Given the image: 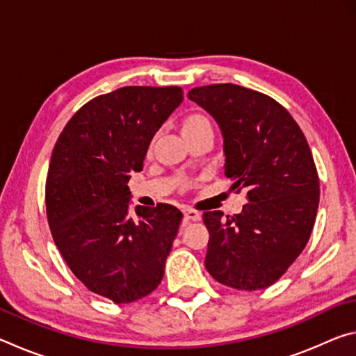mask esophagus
I'll return each mask as SVG.
<instances>
[{
    "mask_svg": "<svg viewBox=\"0 0 356 356\" xmlns=\"http://www.w3.org/2000/svg\"><path fill=\"white\" fill-rule=\"evenodd\" d=\"M184 215L186 220H191V221H201V218H202L201 212H197V210H193V209H185Z\"/></svg>",
    "mask_w": 356,
    "mask_h": 356,
    "instance_id": "obj_1",
    "label": "esophagus"
}]
</instances>
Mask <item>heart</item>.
I'll return each mask as SVG.
<instances>
[{
	"label": "heart",
	"instance_id": "heart-1",
	"mask_svg": "<svg viewBox=\"0 0 356 356\" xmlns=\"http://www.w3.org/2000/svg\"><path fill=\"white\" fill-rule=\"evenodd\" d=\"M206 124H209V120L204 116H201V114H190V116L185 118V120H184L182 130L197 127V125H206Z\"/></svg>",
	"mask_w": 356,
	"mask_h": 356
}]
</instances>
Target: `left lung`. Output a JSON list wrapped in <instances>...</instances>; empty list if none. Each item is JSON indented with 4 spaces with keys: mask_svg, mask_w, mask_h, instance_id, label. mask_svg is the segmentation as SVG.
I'll return each mask as SVG.
<instances>
[{
    "mask_svg": "<svg viewBox=\"0 0 356 356\" xmlns=\"http://www.w3.org/2000/svg\"><path fill=\"white\" fill-rule=\"evenodd\" d=\"M188 99L218 124L225 174L246 191L240 213L204 212L206 268L238 291L272 286L308 243L318 177L308 141L284 106L237 84L195 88Z\"/></svg>",
    "mask_w": 356,
    "mask_h": 356,
    "instance_id": "obj_1",
    "label": "left lung"
}]
</instances>
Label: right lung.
<instances>
[{
	"mask_svg": "<svg viewBox=\"0 0 356 356\" xmlns=\"http://www.w3.org/2000/svg\"><path fill=\"white\" fill-rule=\"evenodd\" d=\"M184 102L177 86H125L88 102L65 125L48 168L47 218L58 250L89 291L116 305L163 278L182 213L171 204L130 212L129 180Z\"/></svg>",
	"mask_w": 356,
	"mask_h": 356,
	"instance_id": "right-lung-1",
	"label": "right lung"
}]
</instances>
